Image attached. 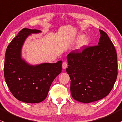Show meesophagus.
Returning <instances> with one entry per match:
<instances>
[{"label": "esophagus", "instance_id": "esophagus-1", "mask_svg": "<svg viewBox=\"0 0 122 122\" xmlns=\"http://www.w3.org/2000/svg\"><path fill=\"white\" fill-rule=\"evenodd\" d=\"M62 68H63V69H65L66 68H67L68 64L66 63V62H65V61L63 62V63H62Z\"/></svg>", "mask_w": 122, "mask_h": 122}]
</instances>
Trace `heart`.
<instances>
[{"mask_svg": "<svg viewBox=\"0 0 122 122\" xmlns=\"http://www.w3.org/2000/svg\"><path fill=\"white\" fill-rule=\"evenodd\" d=\"M76 41H79L77 45V49H81L88 46L90 43V39L88 37H84L83 35H80L77 37L76 39Z\"/></svg>", "mask_w": 122, "mask_h": 122, "instance_id": "b5f03b06", "label": "heart"}]
</instances>
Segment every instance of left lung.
I'll return each instance as SVG.
<instances>
[{
	"mask_svg": "<svg viewBox=\"0 0 122 122\" xmlns=\"http://www.w3.org/2000/svg\"><path fill=\"white\" fill-rule=\"evenodd\" d=\"M98 45L72 51L67 56L66 72L71 79V92L74 100L90 103L109 94L117 75V54L114 45L99 29Z\"/></svg>",
	"mask_w": 122,
	"mask_h": 122,
	"instance_id": "1",
	"label": "left lung"
}]
</instances>
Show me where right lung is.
Here are the masks:
<instances>
[{"instance_id":"add662e5","label":"right lung","mask_w":122,"mask_h":122,"mask_svg":"<svg viewBox=\"0 0 122 122\" xmlns=\"http://www.w3.org/2000/svg\"><path fill=\"white\" fill-rule=\"evenodd\" d=\"M41 32L23 28L10 43L5 54L4 76L7 85L15 98L26 103L43 101L52 82L62 70V61L30 65L21 58V49L26 37Z\"/></svg>"}]
</instances>
